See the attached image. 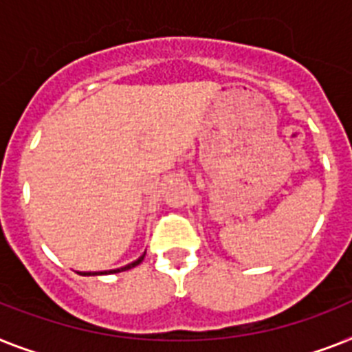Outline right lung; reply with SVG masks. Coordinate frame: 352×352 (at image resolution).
I'll return each mask as SVG.
<instances>
[{
    "label": "right lung",
    "instance_id": "obj_1",
    "mask_svg": "<svg viewBox=\"0 0 352 352\" xmlns=\"http://www.w3.org/2000/svg\"><path fill=\"white\" fill-rule=\"evenodd\" d=\"M142 261H144V255H142L140 259H136L135 263H131V264H127V266H124V268H118V270H111V272H98V274H91V272H80V274L78 275H106V274H118V272H126V270H131V268H135V266H138V264L142 263Z\"/></svg>",
    "mask_w": 352,
    "mask_h": 352
}]
</instances>
